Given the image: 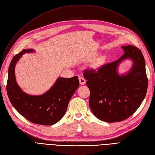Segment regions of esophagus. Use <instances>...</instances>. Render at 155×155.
<instances>
[{
  "instance_id": "obj_1",
  "label": "esophagus",
  "mask_w": 155,
  "mask_h": 155,
  "mask_svg": "<svg viewBox=\"0 0 155 155\" xmlns=\"http://www.w3.org/2000/svg\"><path fill=\"white\" fill-rule=\"evenodd\" d=\"M79 83H80V84H81V85H85V83H86L85 79L84 78H83V77H81V76L79 77Z\"/></svg>"
}]
</instances>
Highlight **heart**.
Here are the masks:
<instances>
[{"label":"heart","mask_w":155,"mask_h":155,"mask_svg":"<svg viewBox=\"0 0 155 155\" xmlns=\"http://www.w3.org/2000/svg\"><path fill=\"white\" fill-rule=\"evenodd\" d=\"M103 61H104V59H103V58H100V59H98L97 61L95 63V67L99 66L100 64H101L103 63Z\"/></svg>","instance_id":"heart-1"}]
</instances>
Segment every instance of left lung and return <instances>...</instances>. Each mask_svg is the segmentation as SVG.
<instances>
[{"label":"left lung","mask_w":155,"mask_h":155,"mask_svg":"<svg viewBox=\"0 0 155 155\" xmlns=\"http://www.w3.org/2000/svg\"><path fill=\"white\" fill-rule=\"evenodd\" d=\"M125 54L97 70L87 69L83 76L90 90L89 106L97 118L106 122L127 119L142 104L147 91L145 63L141 50L132 45L121 46ZM131 58L134 65L122 76L117 68L123 60Z\"/></svg>","instance_id":"8db88e82"}]
</instances>
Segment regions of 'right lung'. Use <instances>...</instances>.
I'll list each match as a JSON object with an SVG mask.
<instances>
[{
	"label": "right lung",
	"instance_id": "obj_1",
	"mask_svg": "<svg viewBox=\"0 0 155 155\" xmlns=\"http://www.w3.org/2000/svg\"><path fill=\"white\" fill-rule=\"evenodd\" d=\"M33 51L34 50L24 49L13 58L8 68V96L16 110L28 121L39 125H51L58 122L66 112L70 98L79 87L78 77L58 78L43 94H27L17 85L15 67L22 54Z\"/></svg>",
	"mask_w": 155,
	"mask_h": 155
}]
</instances>
